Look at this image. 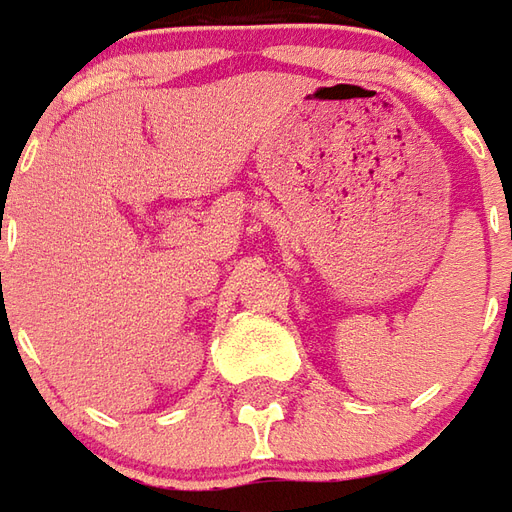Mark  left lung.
I'll list each match as a JSON object with an SVG mask.
<instances>
[{
	"label": "left lung",
	"mask_w": 512,
	"mask_h": 512,
	"mask_svg": "<svg viewBox=\"0 0 512 512\" xmlns=\"http://www.w3.org/2000/svg\"><path fill=\"white\" fill-rule=\"evenodd\" d=\"M510 235H512V216H510Z\"/></svg>",
	"instance_id": "8db88e82"
}]
</instances>
